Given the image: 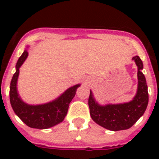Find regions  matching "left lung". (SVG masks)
Listing matches in <instances>:
<instances>
[{"instance_id":"left-lung-1","label":"left lung","mask_w":159,"mask_h":159,"mask_svg":"<svg viewBox=\"0 0 159 159\" xmlns=\"http://www.w3.org/2000/svg\"><path fill=\"white\" fill-rule=\"evenodd\" d=\"M138 67V89L133 100L120 104L101 106L94 99L90 91L88 106L90 115L97 124L107 130H127L131 127L143 116L148 104L149 96L146 78L143 75V64L139 56L132 58Z\"/></svg>"}]
</instances>
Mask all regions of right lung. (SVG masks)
<instances>
[{
  "label": "right lung",
  "instance_id": "right-lung-1",
  "mask_svg": "<svg viewBox=\"0 0 159 159\" xmlns=\"http://www.w3.org/2000/svg\"><path fill=\"white\" fill-rule=\"evenodd\" d=\"M27 50H25L16 63V71L10 84L9 96L11 106L16 116L29 127L47 129L61 123L67 113L70 102L72 100L76 90L80 84L71 87L57 99L40 105H29L25 103L19 96L16 89L19 68L28 57Z\"/></svg>",
  "mask_w": 159,
  "mask_h": 159
}]
</instances>
